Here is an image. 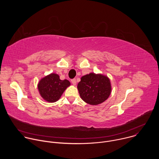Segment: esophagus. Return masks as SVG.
Wrapping results in <instances>:
<instances>
[{"label": "esophagus", "mask_w": 159, "mask_h": 159, "mask_svg": "<svg viewBox=\"0 0 159 159\" xmlns=\"http://www.w3.org/2000/svg\"><path fill=\"white\" fill-rule=\"evenodd\" d=\"M71 82H72V84H73L74 85H75L76 84H77V81H76V79H72V80H71Z\"/></svg>", "instance_id": "esophagus-1"}]
</instances>
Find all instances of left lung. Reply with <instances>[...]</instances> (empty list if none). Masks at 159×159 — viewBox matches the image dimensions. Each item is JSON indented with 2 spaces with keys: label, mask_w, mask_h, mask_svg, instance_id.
Here are the masks:
<instances>
[{
  "label": "left lung",
  "mask_w": 159,
  "mask_h": 159,
  "mask_svg": "<svg viewBox=\"0 0 159 159\" xmlns=\"http://www.w3.org/2000/svg\"><path fill=\"white\" fill-rule=\"evenodd\" d=\"M77 88L82 99L91 105L105 101L111 91L109 79L106 76L93 73L82 77Z\"/></svg>",
  "instance_id": "left-lung-1"
}]
</instances>
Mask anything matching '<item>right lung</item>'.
Listing matches in <instances>:
<instances>
[{"mask_svg": "<svg viewBox=\"0 0 159 159\" xmlns=\"http://www.w3.org/2000/svg\"><path fill=\"white\" fill-rule=\"evenodd\" d=\"M70 85L66 80H60L58 75L51 74L43 78L39 82L38 87L41 96L49 102L58 101L67 87Z\"/></svg>", "mask_w": 159, "mask_h": 159, "instance_id": "obj_1", "label": "right lung"}]
</instances>
